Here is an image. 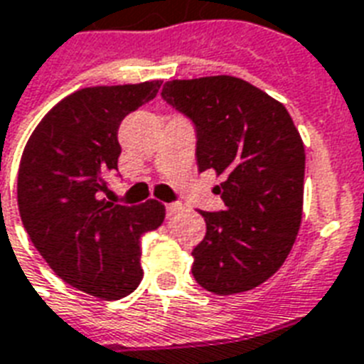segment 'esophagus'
Segmentation results:
<instances>
[{"instance_id":"1","label":"esophagus","mask_w":364,"mask_h":364,"mask_svg":"<svg viewBox=\"0 0 364 364\" xmlns=\"http://www.w3.org/2000/svg\"><path fill=\"white\" fill-rule=\"evenodd\" d=\"M165 208H167L168 216H173V214H176L180 210V205L178 203H168V205H165Z\"/></svg>"}]
</instances>
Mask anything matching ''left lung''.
I'll return each mask as SVG.
<instances>
[{"mask_svg":"<svg viewBox=\"0 0 364 364\" xmlns=\"http://www.w3.org/2000/svg\"><path fill=\"white\" fill-rule=\"evenodd\" d=\"M161 97L193 121L199 171L224 176L216 191L226 208L201 210L207 233L191 273L222 296L255 289L283 266L300 230V132L283 104L233 75L167 81Z\"/></svg>","mask_w":364,"mask_h":364,"instance_id":"left-lung-1","label":"left lung"}]
</instances>
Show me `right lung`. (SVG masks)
I'll return each instance as SVG.
<instances>
[{
	"label": "right lung",
	"mask_w": 364,
	"mask_h": 364,
	"mask_svg": "<svg viewBox=\"0 0 364 364\" xmlns=\"http://www.w3.org/2000/svg\"><path fill=\"white\" fill-rule=\"evenodd\" d=\"M161 81L87 87L62 98L22 151L18 210L33 247L53 272L91 296L119 300L142 281L140 237L165 220L156 199L106 201L117 171V131L125 115L150 102Z\"/></svg>",
	"instance_id": "1"
}]
</instances>
